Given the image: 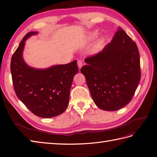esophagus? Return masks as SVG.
<instances>
[{"instance_id":"1","label":"esophagus","mask_w":157,"mask_h":157,"mask_svg":"<svg viewBox=\"0 0 157 157\" xmlns=\"http://www.w3.org/2000/svg\"><path fill=\"white\" fill-rule=\"evenodd\" d=\"M77 65H78V67L79 69H80L82 67V61L81 60H78L77 61Z\"/></svg>"}]
</instances>
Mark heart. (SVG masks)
I'll use <instances>...</instances> for the list:
<instances>
[{"label":"heart","instance_id":"obj_1","mask_svg":"<svg viewBox=\"0 0 157 157\" xmlns=\"http://www.w3.org/2000/svg\"><path fill=\"white\" fill-rule=\"evenodd\" d=\"M94 36H95V34H92L91 35H90V39H93ZM102 42H101V41H99V42H96V43L93 46V51L94 52H97L99 49H100L101 47V45H102Z\"/></svg>","mask_w":157,"mask_h":157}]
</instances>
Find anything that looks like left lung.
Instances as JSON below:
<instances>
[{
    "label": "left lung",
    "instance_id": "obj_1",
    "mask_svg": "<svg viewBox=\"0 0 157 157\" xmlns=\"http://www.w3.org/2000/svg\"><path fill=\"white\" fill-rule=\"evenodd\" d=\"M84 61L80 71L99 108L113 111L129 103L141 78L140 59L136 42L122 28L102 51Z\"/></svg>",
    "mask_w": 157,
    "mask_h": 157
}]
</instances>
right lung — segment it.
Returning <instances> with one entry per match:
<instances>
[{"mask_svg":"<svg viewBox=\"0 0 157 157\" xmlns=\"http://www.w3.org/2000/svg\"><path fill=\"white\" fill-rule=\"evenodd\" d=\"M37 32H29L12 55L10 70L17 98L34 114L51 118L63 113L69 100L71 84L78 73L77 61L36 69L28 66L22 58L25 42Z\"/></svg>","mask_w":157,"mask_h":157,"instance_id":"right-lung-1","label":"right lung"}]
</instances>
